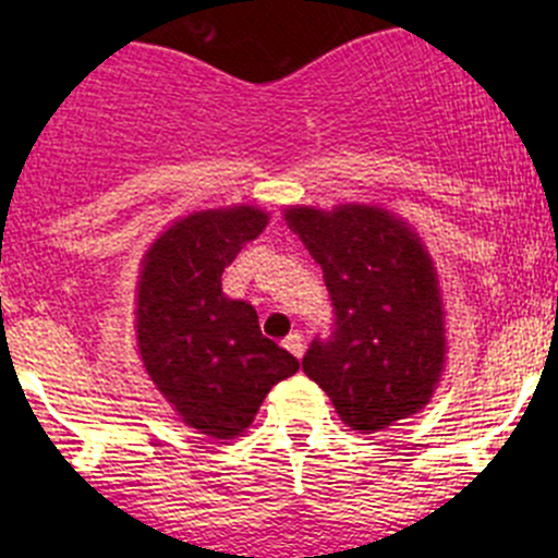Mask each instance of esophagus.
<instances>
[{"mask_svg":"<svg viewBox=\"0 0 558 558\" xmlns=\"http://www.w3.org/2000/svg\"><path fill=\"white\" fill-rule=\"evenodd\" d=\"M283 348L291 353V356L302 359V353H305V340H302V335H296V331H294V335L286 337Z\"/></svg>","mask_w":558,"mask_h":558,"instance_id":"esophagus-1","label":"esophagus"}]
</instances>
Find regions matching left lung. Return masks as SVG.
Wrapping results in <instances>:
<instances>
[{"label":"left lung","instance_id":"obj_1","mask_svg":"<svg viewBox=\"0 0 558 558\" xmlns=\"http://www.w3.org/2000/svg\"><path fill=\"white\" fill-rule=\"evenodd\" d=\"M324 269L331 331L302 369L351 429L380 432L418 413L442 373L446 337L435 267L408 223L380 207L286 210Z\"/></svg>","mask_w":558,"mask_h":558}]
</instances>
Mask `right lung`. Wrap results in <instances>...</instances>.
I'll return each mask as SVG.
<instances>
[{"mask_svg": "<svg viewBox=\"0 0 558 558\" xmlns=\"http://www.w3.org/2000/svg\"><path fill=\"white\" fill-rule=\"evenodd\" d=\"M264 227L267 213L247 205L194 213L143 258L140 356L174 413L213 440L247 429L269 388L300 369L262 335L256 311L221 291L223 269Z\"/></svg>", "mask_w": 558, "mask_h": 558, "instance_id": "add662e5", "label": "right lung"}]
</instances>
